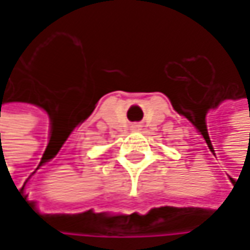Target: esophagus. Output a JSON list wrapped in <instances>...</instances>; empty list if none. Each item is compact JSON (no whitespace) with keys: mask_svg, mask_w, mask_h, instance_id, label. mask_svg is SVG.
<instances>
[{"mask_svg":"<svg viewBox=\"0 0 250 250\" xmlns=\"http://www.w3.org/2000/svg\"><path fill=\"white\" fill-rule=\"evenodd\" d=\"M133 128H134V130H137V128H139V125H133Z\"/></svg>","mask_w":250,"mask_h":250,"instance_id":"esophagus-1","label":"esophagus"}]
</instances>
